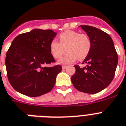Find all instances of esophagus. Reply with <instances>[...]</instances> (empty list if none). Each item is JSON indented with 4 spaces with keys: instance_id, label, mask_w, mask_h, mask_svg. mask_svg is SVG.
<instances>
[{
    "instance_id": "34e87169",
    "label": "esophagus",
    "mask_w": 126,
    "mask_h": 126,
    "mask_svg": "<svg viewBox=\"0 0 126 126\" xmlns=\"http://www.w3.org/2000/svg\"><path fill=\"white\" fill-rule=\"evenodd\" d=\"M66 65H63V66H62V68H63V69H65V68H66Z\"/></svg>"
}]
</instances>
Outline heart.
<instances>
[{"label":"heart","mask_w":126,"mask_h":126,"mask_svg":"<svg viewBox=\"0 0 126 126\" xmlns=\"http://www.w3.org/2000/svg\"><path fill=\"white\" fill-rule=\"evenodd\" d=\"M60 42L52 40L50 43V51L55 59H59L65 52H68L59 60L61 64H70L78 60L86 58L91 48V42L87 35L79 33L73 30H66L59 36Z\"/></svg>","instance_id":"1"}]
</instances>
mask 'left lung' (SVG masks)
Wrapping results in <instances>:
<instances>
[{
  "instance_id": "1",
  "label": "left lung",
  "mask_w": 126,
  "mask_h": 126,
  "mask_svg": "<svg viewBox=\"0 0 126 126\" xmlns=\"http://www.w3.org/2000/svg\"><path fill=\"white\" fill-rule=\"evenodd\" d=\"M81 28L89 37L91 48L82 63H87V66L74 65L76 72L71 81L79 91L95 94L107 87L114 78L118 55L109 34L93 26L81 25Z\"/></svg>"
}]
</instances>
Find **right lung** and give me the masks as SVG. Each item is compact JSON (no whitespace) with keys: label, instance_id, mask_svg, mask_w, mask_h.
<instances>
[{"label":"right lung","instance_id":"right-lung-1","mask_svg":"<svg viewBox=\"0 0 126 126\" xmlns=\"http://www.w3.org/2000/svg\"><path fill=\"white\" fill-rule=\"evenodd\" d=\"M56 35L52 30L34 29L13 39L6 53V66L14 89L30 97L52 89L61 66L45 65L56 62L50 51V43Z\"/></svg>","mask_w":126,"mask_h":126}]
</instances>
